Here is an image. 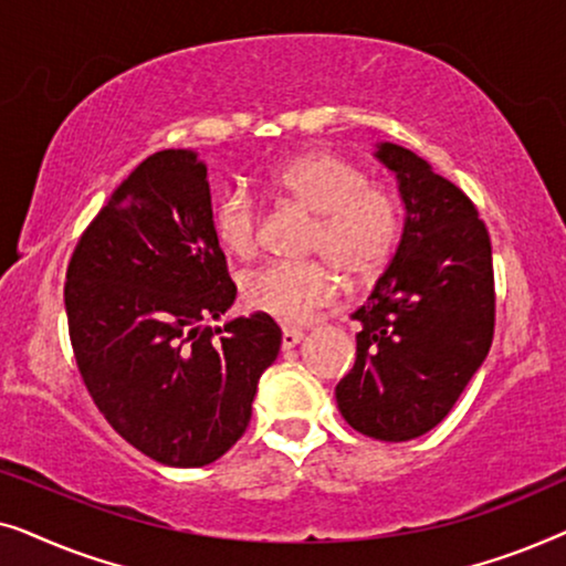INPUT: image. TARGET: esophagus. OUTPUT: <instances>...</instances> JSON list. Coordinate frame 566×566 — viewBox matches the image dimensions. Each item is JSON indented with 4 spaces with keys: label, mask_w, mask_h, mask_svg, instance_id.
<instances>
[{
    "label": "esophagus",
    "mask_w": 566,
    "mask_h": 566,
    "mask_svg": "<svg viewBox=\"0 0 566 566\" xmlns=\"http://www.w3.org/2000/svg\"><path fill=\"white\" fill-rule=\"evenodd\" d=\"M301 339H304V332H301L298 327H283V350L296 347Z\"/></svg>",
    "instance_id": "1"
}]
</instances>
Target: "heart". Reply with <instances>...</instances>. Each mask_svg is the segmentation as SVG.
<instances>
[{"mask_svg": "<svg viewBox=\"0 0 566 566\" xmlns=\"http://www.w3.org/2000/svg\"><path fill=\"white\" fill-rule=\"evenodd\" d=\"M265 188L316 213L308 252L327 260L268 262L242 277V301L283 324L308 322L339 293V268L355 283L374 281L397 252L405 208L391 188L332 151H308L265 175ZM213 234L234 258H252L260 244V206L250 190L229 188L211 211Z\"/></svg>", "mask_w": 566, "mask_h": 566, "instance_id": "obj_1", "label": "heart"}]
</instances>
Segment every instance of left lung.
Listing matches in <instances>:
<instances>
[{
    "label": "left lung",
    "mask_w": 566,
    "mask_h": 566,
    "mask_svg": "<svg viewBox=\"0 0 566 566\" xmlns=\"http://www.w3.org/2000/svg\"><path fill=\"white\" fill-rule=\"evenodd\" d=\"M378 159L399 177L407 223L389 268L353 314L355 366L337 384L345 422L401 443L451 412L494 337L492 242L476 206L405 146Z\"/></svg>",
    "instance_id": "obj_1"
}]
</instances>
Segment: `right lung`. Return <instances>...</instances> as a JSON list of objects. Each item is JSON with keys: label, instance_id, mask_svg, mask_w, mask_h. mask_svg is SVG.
Instances as JSON below:
<instances>
[{"label": "right lung", "instance_id": "add662e5", "mask_svg": "<svg viewBox=\"0 0 566 566\" xmlns=\"http://www.w3.org/2000/svg\"><path fill=\"white\" fill-rule=\"evenodd\" d=\"M234 298L206 165L185 149L146 157L69 260L64 304L82 381L111 428L165 467L221 459L244 436L262 370L281 350L268 314L206 327Z\"/></svg>", "mask_w": 566, "mask_h": 566}]
</instances>
